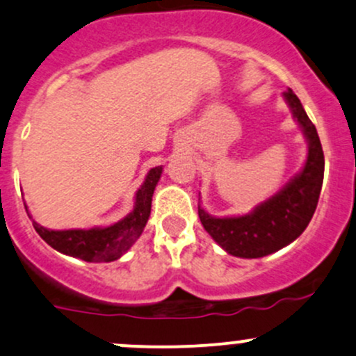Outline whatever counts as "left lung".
Wrapping results in <instances>:
<instances>
[{"instance_id": "1", "label": "left lung", "mask_w": 356, "mask_h": 356, "mask_svg": "<svg viewBox=\"0 0 356 356\" xmlns=\"http://www.w3.org/2000/svg\"><path fill=\"white\" fill-rule=\"evenodd\" d=\"M284 99L307 140V159L291 182L243 216L216 218L199 206V220L206 232L229 255L260 259L287 247L309 225L324 177V154L318 131L292 89Z\"/></svg>"}]
</instances>
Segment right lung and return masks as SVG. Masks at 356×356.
<instances>
[{"instance_id":"1","label":"right lung","mask_w":356,"mask_h":356,"mask_svg":"<svg viewBox=\"0 0 356 356\" xmlns=\"http://www.w3.org/2000/svg\"><path fill=\"white\" fill-rule=\"evenodd\" d=\"M160 175L162 165L148 170L145 181L135 194L134 211L115 225L89 229H47L33 221L35 232L54 250L74 259L86 261L118 260L138 240L145 228L152 209V196Z\"/></svg>"}]
</instances>
